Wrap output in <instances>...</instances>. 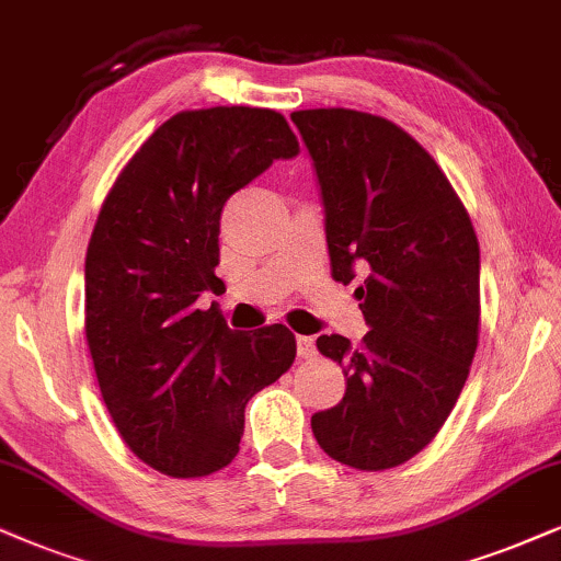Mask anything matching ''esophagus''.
Instances as JSON below:
<instances>
[{
	"label": "esophagus",
	"instance_id": "1",
	"mask_svg": "<svg viewBox=\"0 0 561 561\" xmlns=\"http://www.w3.org/2000/svg\"><path fill=\"white\" fill-rule=\"evenodd\" d=\"M297 354H300L302 359L313 357L316 354V342L310 336H297Z\"/></svg>",
	"mask_w": 561,
	"mask_h": 561
}]
</instances>
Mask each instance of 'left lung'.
<instances>
[{"label":"left lung","mask_w":561,"mask_h":561,"mask_svg":"<svg viewBox=\"0 0 561 561\" xmlns=\"http://www.w3.org/2000/svg\"><path fill=\"white\" fill-rule=\"evenodd\" d=\"M325 207L331 276L354 289L370 331L318 352L346 391L310 420L325 456L386 471L427 448L456 407L479 346V240L448 175L411 134L352 108L295 111Z\"/></svg>","instance_id":"8db88e82"}]
</instances>
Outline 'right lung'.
<instances>
[{
  "label": "right lung",
  "mask_w": 561,
  "mask_h": 561,
  "mask_svg": "<svg viewBox=\"0 0 561 561\" xmlns=\"http://www.w3.org/2000/svg\"><path fill=\"white\" fill-rule=\"evenodd\" d=\"M300 152L272 108L181 111L152 131L105 196L84 259V339L118 435L154 471L209 477L240 450L245 403L295 363V333L230 331L219 293L225 202Z\"/></svg>",
  "instance_id": "right-lung-1"
}]
</instances>
